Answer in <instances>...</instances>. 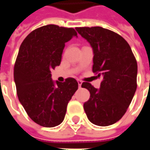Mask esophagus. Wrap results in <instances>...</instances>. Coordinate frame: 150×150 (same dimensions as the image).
<instances>
[{"label":"esophagus","mask_w":150,"mask_h":150,"mask_svg":"<svg viewBox=\"0 0 150 150\" xmlns=\"http://www.w3.org/2000/svg\"><path fill=\"white\" fill-rule=\"evenodd\" d=\"M83 82L81 80H78V84H79V88H81V85Z\"/></svg>","instance_id":"obj_1"}]
</instances>
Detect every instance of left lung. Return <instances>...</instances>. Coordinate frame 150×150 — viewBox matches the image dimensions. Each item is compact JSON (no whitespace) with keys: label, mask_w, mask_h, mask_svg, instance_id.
<instances>
[{"label":"left lung","mask_w":150,"mask_h":150,"mask_svg":"<svg viewBox=\"0 0 150 150\" xmlns=\"http://www.w3.org/2000/svg\"><path fill=\"white\" fill-rule=\"evenodd\" d=\"M75 30L90 43L94 54L92 71L103 78L99 89L88 82L82 83L90 91L83 104L86 115L96 125H113L125 115L137 90L135 57L129 43L113 31L100 26Z\"/></svg>","instance_id":"1"}]
</instances>
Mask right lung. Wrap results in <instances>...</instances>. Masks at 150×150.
I'll list each match as a JSON object with an SVG mask.
<instances>
[{
  "label": "right lung",
  "instance_id": "right-lung-1",
  "mask_svg": "<svg viewBox=\"0 0 150 150\" xmlns=\"http://www.w3.org/2000/svg\"><path fill=\"white\" fill-rule=\"evenodd\" d=\"M77 33L73 28L47 25L38 28L21 43L14 66L18 100L28 116L43 127L59 125L78 89L74 78L54 81L51 70L60 65L65 43Z\"/></svg>",
  "mask_w": 150,
  "mask_h": 150
}]
</instances>
